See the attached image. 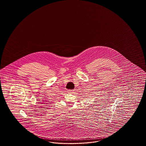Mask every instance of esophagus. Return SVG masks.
Segmentation results:
<instances>
[{
  "label": "esophagus",
  "instance_id": "esophagus-1",
  "mask_svg": "<svg viewBox=\"0 0 146 146\" xmlns=\"http://www.w3.org/2000/svg\"><path fill=\"white\" fill-rule=\"evenodd\" d=\"M74 92V90H68V93H69V94H73Z\"/></svg>",
  "mask_w": 146,
  "mask_h": 146
}]
</instances>
